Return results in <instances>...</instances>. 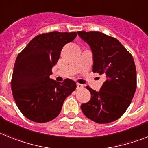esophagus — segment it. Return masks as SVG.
<instances>
[{
    "label": "esophagus",
    "instance_id": "34e87169",
    "mask_svg": "<svg viewBox=\"0 0 148 148\" xmlns=\"http://www.w3.org/2000/svg\"><path fill=\"white\" fill-rule=\"evenodd\" d=\"M82 88H83V85L78 83V84H77V89H78V90H80V89Z\"/></svg>",
    "mask_w": 148,
    "mask_h": 148
}]
</instances>
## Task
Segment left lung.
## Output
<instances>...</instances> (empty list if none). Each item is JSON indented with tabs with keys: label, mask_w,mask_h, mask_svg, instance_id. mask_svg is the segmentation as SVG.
<instances>
[{
	"label": "left lung",
	"mask_w": 148,
	"mask_h": 148,
	"mask_svg": "<svg viewBox=\"0 0 148 148\" xmlns=\"http://www.w3.org/2000/svg\"><path fill=\"white\" fill-rule=\"evenodd\" d=\"M77 32L93 52V72L106 79L98 92L86 86L91 96L88 103L81 105L82 111L95 123L113 122L124 114L135 95L137 75L134 59L115 38L96 31Z\"/></svg>",
	"instance_id": "left-lung-1"
}]
</instances>
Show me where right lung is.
<instances>
[{"instance_id":"1","label":"right lung","mask_w":148,"mask_h":148,"mask_svg":"<svg viewBox=\"0 0 148 148\" xmlns=\"http://www.w3.org/2000/svg\"><path fill=\"white\" fill-rule=\"evenodd\" d=\"M76 35L75 32L42 33L17 56L11 89L17 107L27 119L40 123L53 120L60 113L65 99L76 88L71 79L60 83L50 79L63 47Z\"/></svg>"}]
</instances>
